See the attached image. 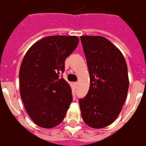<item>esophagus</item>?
Masks as SVG:
<instances>
[{
  "label": "esophagus",
  "mask_w": 146,
  "mask_h": 146,
  "mask_svg": "<svg viewBox=\"0 0 146 146\" xmlns=\"http://www.w3.org/2000/svg\"><path fill=\"white\" fill-rule=\"evenodd\" d=\"M74 86H75V87H77L78 86V82H74Z\"/></svg>",
  "instance_id": "34e87169"
}]
</instances>
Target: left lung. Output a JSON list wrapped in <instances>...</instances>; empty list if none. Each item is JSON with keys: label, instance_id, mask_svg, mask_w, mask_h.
Listing matches in <instances>:
<instances>
[{"label": "left lung", "instance_id": "1", "mask_svg": "<svg viewBox=\"0 0 146 146\" xmlns=\"http://www.w3.org/2000/svg\"><path fill=\"white\" fill-rule=\"evenodd\" d=\"M90 73L89 91L79 100L81 116L93 128L107 127L118 116L128 88L127 66L121 51L101 36L80 37Z\"/></svg>", "mask_w": 146, "mask_h": 146}]
</instances>
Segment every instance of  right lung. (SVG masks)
I'll use <instances>...</instances> for the list:
<instances>
[{
  "instance_id": "1",
  "label": "right lung",
  "mask_w": 146,
  "mask_h": 146,
  "mask_svg": "<svg viewBox=\"0 0 146 146\" xmlns=\"http://www.w3.org/2000/svg\"><path fill=\"white\" fill-rule=\"evenodd\" d=\"M78 43L77 36H49L33 44L23 58L20 96L28 115L39 127H54L66 116L72 102V89L60 74Z\"/></svg>"
}]
</instances>
